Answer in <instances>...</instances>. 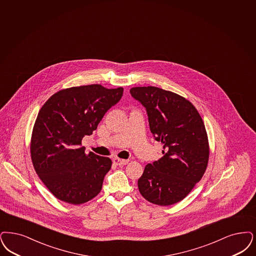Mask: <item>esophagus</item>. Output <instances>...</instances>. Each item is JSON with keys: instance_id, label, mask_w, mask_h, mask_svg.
Instances as JSON below:
<instances>
[{"instance_id": "34e87169", "label": "esophagus", "mask_w": 256, "mask_h": 256, "mask_svg": "<svg viewBox=\"0 0 256 256\" xmlns=\"http://www.w3.org/2000/svg\"><path fill=\"white\" fill-rule=\"evenodd\" d=\"M112 162L116 166H124V164L128 163V160H124V159H120V158L115 157V158H113Z\"/></svg>"}]
</instances>
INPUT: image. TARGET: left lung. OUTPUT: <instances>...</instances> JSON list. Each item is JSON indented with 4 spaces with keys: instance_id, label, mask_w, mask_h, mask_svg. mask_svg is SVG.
<instances>
[{
    "instance_id": "obj_1",
    "label": "left lung",
    "mask_w": 256,
    "mask_h": 256,
    "mask_svg": "<svg viewBox=\"0 0 256 256\" xmlns=\"http://www.w3.org/2000/svg\"><path fill=\"white\" fill-rule=\"evenodd\" d=\"M130 94L148 118L154 139L163 144V157L148 164L138 179L146 200L170 206L183 200L208 166V142L204 122L190 101L156 86L132 88Z\"/></svg>"
}]
</instances>
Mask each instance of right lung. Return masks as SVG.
Masks as SVG:
<instances>
[{
  "mask_svg": "<svg viewBox=\"0 0 256 256\" xmlns=\"http://www.w3.org/2000/svg\"><path fill=\"white\" fill-rule=\"evenodd\" d=\"M123 88L101 84L75 86L53 94L38 113L31 138V158L42 183L56 198L84 204L102 190L112 168L108 157L82 146L106 112L119 102Z\"/></svg>",
  "mask_w": 256,
  "mask_h": 256,
  "instance_id": "obj_1",
  "label": "right lung"
}]
</instances>
